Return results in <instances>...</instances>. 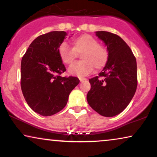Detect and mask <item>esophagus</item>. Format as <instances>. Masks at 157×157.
Segmentation results:
<instances>
[{
	"instance_id": "34e87169",
	"label": "esophagus",
	"mask_w": 157,
	"mask_h": 157,
	"mask_svg": "<svg viewBox=\"0 0 157 157\" xmlns=\"http://www.w3.org/2000/svg\"><path fill=\"white\" fill-rule=\"evenodd\" d=\"M79 79H80V82H83V81L87 80V79L85 78V77H79Z\"/></svg>"
}]
</instances>
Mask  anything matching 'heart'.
Masks as SVG:
<instances>
[{
    "instance_id": "obj_1",
    "label": "heart",
    "mask_w": 157,
    "mask_h": 157,
    "mask_svg": "<svg viewBox=\"0 0 157 157\" xmlns=\"http://www.w3.org/2000/svg\"><path fill=\"white\" fill-rule=\"evenodd\" d=\"M82 61L75 63L69 67L70 74L77 76H85L92 72L93 68L101 69L109 60V51L98 41L90 35L77 37L72 42V48L62 43L58 48L59 58L65 64L74 62L77 54H80Z\"/></svg>"
}]
</instances>
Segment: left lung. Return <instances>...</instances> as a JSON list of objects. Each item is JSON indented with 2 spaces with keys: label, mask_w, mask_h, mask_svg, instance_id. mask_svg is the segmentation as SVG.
I'll return each instance as SVG.
<instances>
[{
  "label": "left lung",
  "mask_w": 157,
  "mask_h": 157,
  "mask_svg": "<svg viewBox=\"0 0 157 157\" xmlns=\"http://www.w3.org/2000/svg\"><path fill=\"white\" fill-rule=\"evenodd\" d=\"M107 46L109 60L98 76L89 80L88 104L104 117H114L130 104L138 85L136 59L130 48L117 35L96 32Z\"/></svg>",
  "instance_id": "8db88e82"
}]
</instances>
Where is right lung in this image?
<instances>
[{
    "mask_svg": "<svg viewBox=\"0 0 157 157\" xmlns=\"http://www.w3.org/2000/svg\"><path fill=\"white\" fill-rule=\"evenodd\" d=\"M67 33L52 31L32 42L21 63V88L27 104L42 116H51L66 106L69 93L80 82L76 77H61L66 67L58 48Z\"/></svg>",
    "mask_w": 157,
    "mask_h": 157,
    "instance_id": "right-lung-1",
    "label": "right lung"
}]
</instances>
